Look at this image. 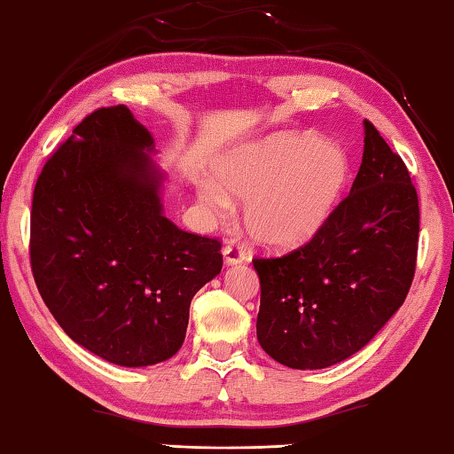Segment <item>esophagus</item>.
<instances>
[{
	"label": "esophagus",
	"instance_id": "34e87169",
	"mask_svg": "<svg viewBox=\"0 0 454 454\" xmlns=\"http://www.w3.org/2000/svg\"><path fill=\"white\" fill-rule=\"evenodd\" d=\"M222 252H224V260H226V264H230V266L240 264V262H244V260H246V252L242 250L240 244L228 242Z\"/></svg>",
	"mask_w": 454,
	"mask_h": 454
}]
</instances>
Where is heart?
Returning a JSON list of instances; mask_svg holds the SVG:
<instances>
[{"label": "heart", "mask_w": 454, "mask_h": 454, "mask_svg": "<svg viewBox=\"0 0 454 454\" xmlns=\"http://www.w3.org/2000/svg\"><path fill=\"white\" fill-rule=\"evenodd\" d=\"M352 178L348 152L312 132H276L238 145L216 164V180L200 200L216 216L246 200L244 224L252 240L286 250L312 240L333 218Z\"/></svg>", "instance_id": "heart-1"}]
</instances>
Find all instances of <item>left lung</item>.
<instances>
[{"label":"left lung","mask_w":454,"mask_h":454,"mask_svg":"<svg viewBox=\"0 0 454 454\" xmlns=\"http://www.w3.org/2000/svg\"><path fill=\"white\" fill-rule=\"evenodd\" d=\"M419 224L403 158L364 120L363 164L328 224L288 254L252 260L260 276L256 336L266 355L317 371L368 344L409 294Z\"/></svg>","instance_id":"obj_1"}]
</instances>
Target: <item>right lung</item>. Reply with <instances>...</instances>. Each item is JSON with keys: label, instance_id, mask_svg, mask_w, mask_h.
<instances>
[{"label": "right lung", "instance_id": "add662e5", "mask_svg": "<svg viewBox=\"0 0 454 454\" xmlns=\"http://www.w3.org/2000/svg\"><path fill=\"white\" fill-rule=\"evenodd\" d=\"M153 140L126 106L98 107L37 176L29 228L35 286L64 333L120 366L180 350L190 302L222 270L218 238L162 214Z\"/></svg>", "mask_w": 454, "mask_h": 454}]
</instances>
